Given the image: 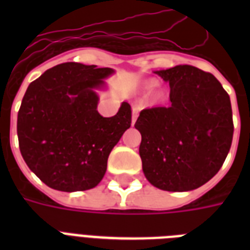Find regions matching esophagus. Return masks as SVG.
<instances>
[{
    "label": "esophagus",
    "mask_w": 250,
    "mask_h": 250,
    "mask_svg": "<svg viewBox=\"0 0 250 250\" xmlns=\"http://www.w3.org/2000/svg\"><path fill=\"white\" fill-rule=\"evenodd\" d=\"M137 117H139V107H133L132 109V125H135V122H136Z\"/></svg>",
    "instance_id": "1"
}]
</instances>
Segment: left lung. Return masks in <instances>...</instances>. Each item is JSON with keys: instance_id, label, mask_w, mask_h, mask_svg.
Here are the masks:
<instances>
[{"instance_id": "1", "label": "left lung", "mask_w": 250, "mask_h": 250, "mask_svg": "<svg viewBox=\"0 0 250 250\" xmlns=\"http://www.w3.org/2000/svg\"><path fill=\"white\" fill-rule=\"evenodd\" d=\"M156 74L170 84L171 104L144 109L135 123L143 171L162 190L196 189L217 174L231 148L229 96L215 76L189 64Z\"/></svg>"}]
</instances>
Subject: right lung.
<instances>
[{"label":"right lung","mask_w":250,"mask_h":250,"mask_svg":"<svg viewBox=\"0 0 250 250\" xmlns=\"http://www.w3.org/2000/svg\"><path fill=\"white\" fill-rule=\"evenodd\" d=\"M113 68L66 62L29 84L18 111L19 149L29 170L53 189L94 188L110 152L131 127V106L123 102L114 117L97 111L96 88Z\"/></svg>","instance_id":"obj_1"}]
</instances>
